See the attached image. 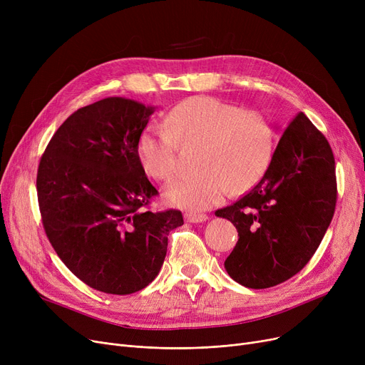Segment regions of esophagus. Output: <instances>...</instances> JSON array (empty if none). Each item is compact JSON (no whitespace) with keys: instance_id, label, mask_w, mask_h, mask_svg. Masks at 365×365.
I'll return each instance as SVG.
<instances>
[{"instance_id":"34e87169","label":"esophagus","mask_w":365,"mask_h":365,"mask_svg":"<svg viewBox=\"0 0 365 365\" xmlns=\"http://www.w3.org/2000/svg\"><path fill=\"white\" fill-rule=\"evenodd\" d=\"M208 219L207 215H197V213H185V220L189 223H202Z\"/></svg>"}]
</instances>
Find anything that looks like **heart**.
<instances>
[{
  "label": "heart",
  "instance_id": "1",
  "mask_svg": "<svg viewBox=\"0 0 365 365\" xmlns=\"http://www.w3.org/2000/svg\"><path fill=\"white\" fill-rule=\"evenodd\" d=\"M167 125L146 127L138 140V155L148 175L168 180L179 168V140L202 142V170L183 175L164 189L168 204L201 212L226 195L255 186L269 167L275 131L263 113L216 98H190L171 109Z\"/></svg>",
  "mask_w": 365,
  "mask_h": 365
}]
</instances>
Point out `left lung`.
<instances>
[{
    "label": "left lung",
    "instance_id": "8db88e82",
    "mask_svg": "<svg viewBox=\"0 0 365 365\" xmlns=\"http://www.w3.org/2000/svg\"><path fill=\"white\" fill-rule=\"evenodd\" d=\"M279 131L260 182L216 212L238 231L225 269L248 289H267L302 271L334 215L336 168L327 139L303 112Z\"/></svg>",
    "mask_w": 365,
    "mask_h": 365
}]
</instances>
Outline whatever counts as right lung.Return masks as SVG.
Wrapping results in <instances>:
<instances>
[{
	"label": "right lung",
	"instance_id": "right-lung-1",
	"mask_svg": "<svg viewBox=\"0 0 365 365\" xmlns=\"http://www.w3.org/2000/svg\"><path fill=\"white\" fill-rule=\"evenodd\" d=\"M155 106L106 98L57 128L36 176L46 234L68 269L108 294L136 293L155 279L179 210L143 208L157 195L138 155Z\"/></svg>",
	"mask_w": 365,
	"mask_h": 365
}]
</instances>
